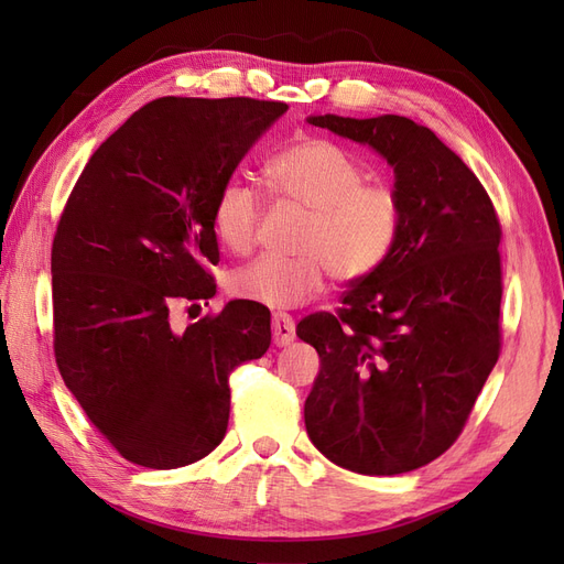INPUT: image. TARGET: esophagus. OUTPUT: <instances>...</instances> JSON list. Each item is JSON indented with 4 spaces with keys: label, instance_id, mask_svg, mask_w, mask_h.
Instances as JSON below:
<instances>
[{
    "label": "esophagus",
    "instance_id": "34e87169",
    "mask_svg": "<svg viewBox=\"0 0 564 564\" xmlns=\"http://www.w3.org/2000/svg\"><path fill=\"white\" fill-rule=\"evenodd\" d=\"M296 338V327H294V319L284 315V313H278L272 315V344L275 346H289L292 340Z\"/></svg>",
    "mask_w": 564,
    "mask_h": 564
}]
</instances>
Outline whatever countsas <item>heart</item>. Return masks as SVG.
Instances as JSON below:
<instances>
[{
    "label": "heart",
    "mask_w": 564,
    "mask_h": 564,
    "mask_svg": "<svg viewBox=\"0 0 564 564\" xmlns=\"http://www.w3.org/2000/svg\"><path fill=\"white\" fill-rule=\"evenodd\" d=\"M272 191L311 212L299 259L261 256L237 268L230 294L268 308H299L322 294L329 272L340 282H357L377 272L398 242L402 202L390 185L367 183L362 166L346 150L303 139L286 145L268 164ZM263 202L251 185L228 181L220 187L212 226L218 242L247 253L259 240Z\"/></svg>",
    "instance_id": "1"
}]
</instances>
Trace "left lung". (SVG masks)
Listing matches in <instances>:
<instances>
[{
    "mask_svg": "<svg viewBox=\"0 0 564 564\" xmlns=\"http://www.w3.org/2000/svg\"><path fill=\"white\" fill-rule=\"evenodd\" d=\"M395 172L398 242L340 308L303 317L319 355L305 431L336 466L398 475L445 454L501 352V224L485 185L412 119L311 117Z\"/></svg>",
    "mask_w": 564,
    "mask_h": 564,
    "instance_id": "8db88e82",
    "label": "left lung"
}]
</instances>
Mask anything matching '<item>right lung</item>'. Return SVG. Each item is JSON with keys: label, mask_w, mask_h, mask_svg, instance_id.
Listing matches in <instances>:
<instances>
[{"label": "right lung", "mask_w": 564, "mask_h": 564, "mask_svg": "<svg viewBox=\"0 0 564 564\" xmlns=\"http://www.w3.org/2000/svg\"><path fill=\"white\" fill-rule=\"evenodd\" d=\"M280 100L166 96L84 166L51 247L54 355L94 429L131 464L181 468L228 429L230 373L270 346V311L230 301L178 334L169 313L216 294L214 202Z\"/></svg>", "instance_id": "1"}]
</instances>
